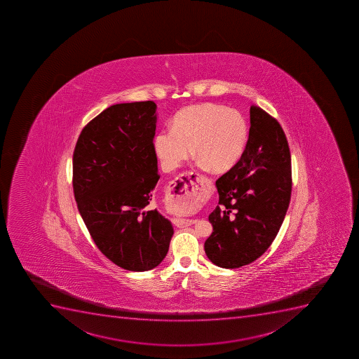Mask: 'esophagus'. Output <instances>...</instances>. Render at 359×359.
<instances>
[{
  "label": "esophagus",
  "instance_id": "esophagus-1",
  "mask_svg": "<svg viewBox=\"0 0 359 359\" xmlns=\"http://www.w3.org/2000/svg\"><path fill=\"white\" fill-rule=\"evenodd\" d=\"M201 175L196 172V171H188V172H183L180 175L169 187V197L172 201L182 203V201H187L188 198H191L192 196L199 192V180ZM194 220L190 219L174 218L172 219V224L178 228L188 227L194 224Z\"/></svg>",
  "mask_w": 359,
  "mask_h": 359
}]
</instances>
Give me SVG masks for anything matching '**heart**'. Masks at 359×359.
I'll return each mask as SVG.
<instances>
[{
  "label": "heart",
  "instance_id": "heart-1",
  "mask_svg": "<svg viewBox=\"0 0 359 359\" xmlns=\"http://www.w3.org/2000/svg\"><path fill=\"white\" fill-rule=\"evenodd\" d=\"M248 137V123L241 112L204 103L180 111L171 130L155 135L154 151L167 171L177 169L194 149L201 167H208L213 172H224L240 161ZM197 204L196 199H187L175 211L190 212Z\"/></svg>",
  "mask_w": 359,
  "mask_h": 359
}]
</instances>
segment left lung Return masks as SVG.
Masks as SVG:
<instances>
[{"instance_id":"left-lung-1","label":"left lung","mask_w":359,"mask_h":359,"mask_svg":"<svg viewBox=\"0 0 359 359\" xmlns=\"http://www.w3.org/2000/svg\"><path fill=\"white\" fill-rule=\"evenodd\" d=\"M215 187L219 205L205 252L213 264H250L271 245L291 199V153L282 126L259 107H250L248 142L240 161Z\"/></svg>"}]
</instances>
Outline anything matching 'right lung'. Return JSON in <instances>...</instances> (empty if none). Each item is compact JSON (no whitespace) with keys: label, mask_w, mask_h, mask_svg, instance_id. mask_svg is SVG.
Returning <instances> with one entry per match:
<instances>
[{"label":"right lung","mask_w":359,"mask_h":359,"mask_svg":"<svg viewBox=\"0 0 359 359\" xmlns=\"http://www.w3.org/2000/svg\"><path fill=\"white\" fill-rule=\"evenodd\" d=\"M156 104L111 105L81 132L73 154V189L97 248L128 271H147L165 257L171 222L149 210L158 183Z\"/></svg>","instance_id":"right-lung-1"}]
</instances>
